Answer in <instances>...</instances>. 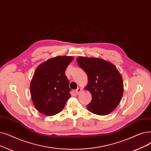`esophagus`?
<instances>
[{
    "label": "esophagus",
    "mask_w": 151,
    "mask_h": 151,
    "mask_svg": "<svg viewBox=\"0 0 151 151\" xmlns=\"http://www.w3.org/2000/svg\"><path fill=\"white\" fill-rule=\"evenodd\" d=\"M81 90H82V89H81V88H77V89H76V91H75L76 94H79L81 93Z\"/></svg>",
    "instance_id": "obj_1"
}]
</instances>
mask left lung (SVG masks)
Masks as SVG:
<instances>
[{
    "mask_svg": "<svg viewBox=\"0 0 151 151\" xmlns=\"http://www.w3.org/2000/svg\"><path fill=\"white\" fill-rule=\"evenodd\" d=\"M76 61L88 77L85 89L91 93L92 101L88 110L98 115L109 114L123 96V79L119 70L112 63L99 58L79 57Z\"/></svg>",
    "mask_w": 151,
    "mask_h": 151,
    "instance_id": "obj_1",
    "label": "left lung"
}]
</instances>
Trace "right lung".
Here are the masks:
<instances>
[{
	"label": "right lung",
	"instance_id": "right-lung-1",
	"mask_svg": "<svg viewBox=\"0 0 151 151\" xmlns=\"http://www.w3.org/2000/svg\"><path fill=\"white\" fill-rule=\"evenodd\" d=\"M73 60L71 56H57L37 67L30 83V93L35 107L43 115L52 116L60 112L70 97L65 71Z\"/></svg>",
	"mask_w": 151,
	"mask_h": 151
}]
</instances>
